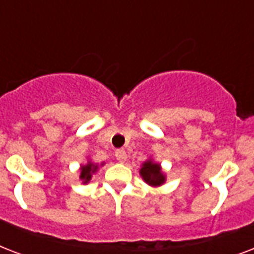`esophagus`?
<instances>
[{
	"mask_svg": "<svg viewBox=\"0 0 254 254\" xmlns=\"http://www.w3.org/2000/svg\"><path fill=\"white\" fill-rule=\"evenodd\" d=\"M115 155H116V158H117V161H119V162H121V163L125 162V161H127V151L124 150V149H120V150L116 151Z\"/></svg>",
	"mask_w": 254,
	"mask_h": 254,
	"instance_id": "34e87169",
	"label": "esophagus"
}]
</instances>
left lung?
Instances as JSON below:
<instances>
[{
    "label": "left lung",
    "mask_w": 254,
    "mask_h": 254,
    "mask_svg": "<svg viewBox=\"0 0 254 254\" xmlns=\"http://www.w3.org/2000/svg\"><path fill=\"white\" fill-rule=\"evenodd\" d=\"M139 175L143 182L151 187H159V186L165 185V182H166V174L163 173L161 163L155 162L153 158L146 159L141 165Z\"/></svg>",
    "instance_id": "left-lung-1"
}]
</instances>
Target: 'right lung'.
Returning <instances> with one entry per match:
<instances>
[{"instance_id":"obj_1","label":"right lung","mask_w":254,"mask_h":254,"mask_svg":"<svg viewBox=\"0 0 254 254\" xmlns=\"http://www.w3.org/2000/svg\"><path fill=\"white\" fill-rule=\"evenodd\" d=\"M100 166H104V163H100L99 165V163L92 162L89 158L87 159V163L80 165V167H79V179L81 181V183L83 185L89 183V181L92 179V175L97 173Z\"/></svg>"}]
</instances>
